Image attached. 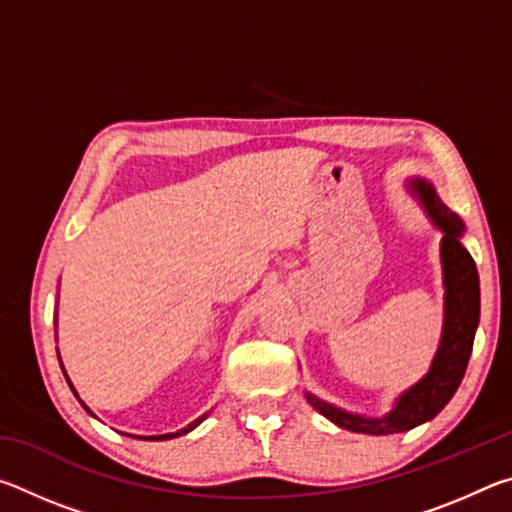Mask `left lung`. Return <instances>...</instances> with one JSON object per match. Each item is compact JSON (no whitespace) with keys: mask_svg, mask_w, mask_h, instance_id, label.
<instances>
[{"mask_svg":"<svg viewBox=\"0 0 512 512\" xmlns=\"http://www.w3.org/2000/svg\"><path fill=\"white\" fill-rule=\"evenodd\" d=\"M413 194L420 198L431 223L443 232L440 241V262H443V287H445V318L443 336L431 361V368L418 384L404 391L391 411L381 418L348 413L339 406L318 400L316 395L305 393L307 402L325 415L327 420L339 424L341 429L354 433H370V436H388V433L409 431L427 422L445 409L452 400L456 388L461 386L467 361H470L474 334L479 327L481 291L479 273L472 255L461 244L463 221L440 201L436 189L422 178L411 180Z\"/></svg>","mask_w":512,"mask_h":512,"instance_id":"1","label":"left lung"}]
</instances>
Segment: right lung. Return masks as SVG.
Masks as SVG:
<instances>
[{
    "mask_svg": "<svg viewBox=\"0 0 512 512\" xmlns=\"http://www.w3.org/2000/svg\"><path fill=\"white\" fill-rule=\"evenodd\" d=\"M60 368H63V363H60ZM63 372H65V368H63ZM65 379H67V384H69V388H72V391H74L72 381H69V377H67V375H65ZM74 395H76V397H79V393H76V391H74ZM79 402H81V400H79ZM81 404H83V402H81ZM83 409H85V411H88L90 415H94V413H92V411H90V409H88V406H85V404H83ZM205 418H207V413H205V415H201V418H198V420H194L192 424H187V427H185V429H178L176 433H162V436H133V438H144V440H169V438H178V436H185V433H189V431H192V429H196V427H198V424H201V422H203Z\"/></svg>",
    "mask_w": 512,
    "mask_h": 512,
    "instance_id": "right-lung-1",
    "label": "right lung"
}]
</instances>
